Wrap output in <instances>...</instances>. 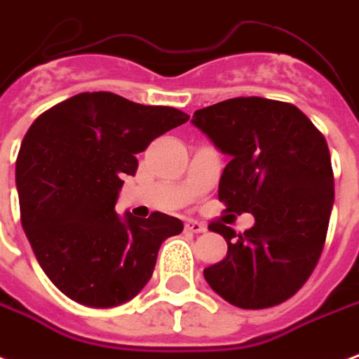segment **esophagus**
<instances>
[{"label":"esophagus","mask_w":359,"mask_h":359,"mask_svg":"<svg viewBox=\"0 0 359 359\" xmlns=\"http://www.w3.org/2000/svg\"><path fill=\"white\" fill-rule=\"evenodd\" d=\"M187 230L188 232H194V233H200V232H205L207 226L200 220H188L187 222Z\"/></svg>","instance_id":"1"}]
</instances>
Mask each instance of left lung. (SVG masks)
Segmentation results:
<instances>
[{
    "instance_id": "left-lung-1",
    "label": "left lung",
    "mask_w": 359,
    "mask_h": 359,
    "mask_svg": "<svg viewBox=\"0 0 359 359\" xmlns=\"http://www.w3.org/2000/svg\"><path fill=\"white\" fill-rule=\"evenodd\" d=\"M192 123L232 158L219 200L228 213L255 217L240 233L209 224L226 240L228 253L203 270L207 283L238 308L281 304L306 283L325 245L335 200L325 137L297 106L261 97L196 110Z\"/></svg>"
}]
</instances>
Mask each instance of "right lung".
<instances>
[{"label": "right lung", "mask_w": 359, "mask_h": 359, "mask_svg": "<svg viewBox=\"0 0 359 359\" xmlns=\"http://www.w3.org/2000/svg\"><path fill=\"white\" fill-rule=\"evenodd\" d=\"M188 118L98 91L66 98L32 123L17 158L20 222L39 266L72 301H131L152 278L159 245L182 232L159 211L121 220L116 200L123 177L137 172V154Z\"/></svg>", "instance_id": "add662e5"}]
</instances>
